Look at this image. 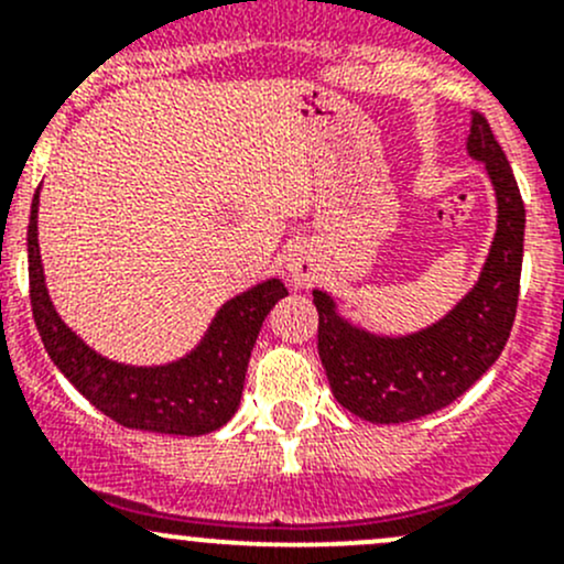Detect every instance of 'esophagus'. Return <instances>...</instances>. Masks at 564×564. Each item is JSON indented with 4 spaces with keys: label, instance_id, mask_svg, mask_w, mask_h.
I'll return each mask as SVG.
<instances>
[{
    "label": "esophagus",
    "instance_id": "esophagus-1",
    "mask_svg": "<svg viewBox=\"0 0 564 564\" xmlns=\"http://www.w3.org/2000/svg\"><path fill=\"white\" fill-rule=\"evenodd\" d=\"M286 272L294 286H311L318 275V261L311 248H294L286 259Z\"/></svg>",
    "mask_w": 564,
    "mask_h": 564
}]
</instances>
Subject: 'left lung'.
<instances>
[{"label": "left lung", "instance_id": "8db88e82", "mask_svg": "<svg viewBox=\"0 0 564 564\" xmlns=\"http://www.w3.org/2000/svg\"><path fill=\"white\" fill-rule=\"evenodd\" d=\"M466 152L486 166L497 196V231L475 286L434 324L384 335L355 324L314 289L318 357L333 395L368 423H406L464 395L502 355L519 305L524 202L513 169L482 113H471Z\"/></svg>", "mask_w": 564, "mask_h": 564}]
</instances>
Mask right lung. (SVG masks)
I'll use <instances>...</instances> for the list:
<instances>
[{"label":"right lung","mask_w":564,"mask_h":564,"mask_svg":"<svg viewBox=\"0 0 564 564\" xmlns=\"http://www.w3.org/2000/svg\"><path fill=\"white\" fill-rule=\"evenodd\" d=\"M37 207L40 191L32 198L26 231L32 314L45 351L67 382L124 429L202 436L229 423L240 406L250 351L261 324L278 300L289 294L281 278H267L226 300L204 338L180 360L163 366H128L108 360L84 344L51 303L40 261Z\"/></svg>","instance_id":"1"}]
</instances>
